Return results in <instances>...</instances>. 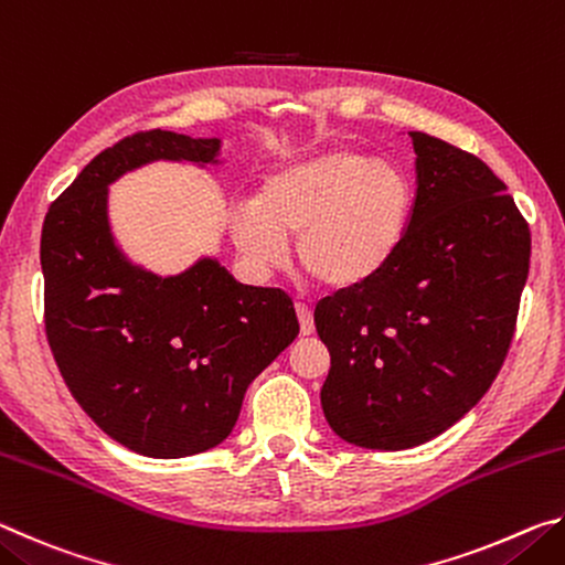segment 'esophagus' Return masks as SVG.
I'll use <instances>...</instances> for the list:
<instances>
[{
	"label": "esophagus",
	"instance_id": "1",
	"mask_svg": "<svg viewBox=\"0 0 565 565\" xmlns=\"http://www.w3.org/2000/svg\"><path fill=\"white\" fill-rule=\"evenodd\" d=\"M296 317H299L303 337H309V333H313V317H311L309 306H306V303H296Z\"/></svg>",
	"mask_w": 565,
	"mask_h": 565
}]
</instances>
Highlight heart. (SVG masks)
Masks as SVG:
<instances>
[{
    "label": "heart",
    "mask_w": 565,
    "mask_h": 565,
    "mask_svg": "<svg viewBox=\"0 0 565 565\" xmlns=\"http://www.w3.org/2000/svg\"><path fill=\"white\" fill-rule=\"evenodd\" d=\"M416 186L396 161L359 149H327L284 161L264 177L254 202L234 209L238 254L262 269L296 259L327 289H356L386 269L408 234Z\"/></svg>",
    "instance_id": "1"
}]
</instances>
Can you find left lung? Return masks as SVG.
<instances>
[{
	"label": "left lung",
	"mask_w": 565,
	"mask_h": 565,
	"mask_svg": "<svg viewBox=\"0 0 565 565\" xmlns=\"http://www.w3.org/2000/svg\"><path fill=\"white\" fill-rule=\"evenodd\" d=\"M416 209L398 254L317 303L331 353L333 434L376 451L431 441L499 376L529 276L531 232L505 184L468 151L411 131Z\"/></svg>",
	"instance_id": "8db88e82"
}]
</instances>
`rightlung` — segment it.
I'll return each mask as SVG.
<instances>
[{"label":"right lung","mask_w":565,"mask_h":565,"mask_svg":"<svg viewBox=\"0 0 565 565\" xmlns=\"http://www.w3.org/2000/svg\"><path fill=\"white\" fill-rule=\"evenodd\" d=\"M218 139L137 131L94 157L42 226L44 329L64 384L114 441L151 458L222 444L252 381L299 333L281 289L236 284L214 259L179 276L114 246L107 184L151 159L212 164Z\"/></svg>","instance_id":"1"}]
</instances>
